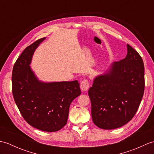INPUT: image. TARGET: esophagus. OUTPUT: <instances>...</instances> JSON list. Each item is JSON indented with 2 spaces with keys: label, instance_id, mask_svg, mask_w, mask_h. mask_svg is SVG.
Instances as JSON below:
<instances>
[{
  "label": "esophagus",
  "instance_id": "esophagus-1",
  "mask_svg": "<svg viewBox=\"0 0 154 154\" xmlns=\"http://www.w3.org/2000/svg\"><path fill=\"white\" fill-rule=\"evenodd\" d=\"M89 86H90V85H89V81H88V79H83L81 82L80 87H81V89L83 91H87L88 89L89 88Z\"/></svg>",
  "mask_w": 154,
  "mask_h": 154
}]
</instances>
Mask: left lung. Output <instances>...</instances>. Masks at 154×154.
Wrapping results in <instances>:
<instances>
[{
    "instance_id": "8db88e82",
    "label": "left lung",
    "mask_w": 154,
    "mask_h": 154,
    "mask_svg": "<svg viewBox=\"0 0 154 154\" xmlns=\"http://www.w3.org/2000/svg\"><path fill=\"white\" fill-rule=\"evenodd\" d=\"M126 57L114 62L109 73L95 78L88 94L94 124L110 130L134 116L144 93V65L136 50L127 44Z\"/></svg>"
}]
</instances>
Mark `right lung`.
<instances>
[{
    "mask_svg": "<svg viewBox=\"0 0 154 154\" xmlns=\"http://www.w3.org/2000/svg\"><path fill=\"white\" fill-rule=\"evenodd\" d=\"M45 39L28 46L16 61L12 91L24 119L35 128L53 132L67 124L70 104L80 95L81 89L77 81L44 83L35 78L29 65L35 48Z\"/></svg>",
    "mask_w": 154,
    "mask_h": 154,
    "instance_id": "right-lung-1",
    "label": "right lung"
}]
</instances>
